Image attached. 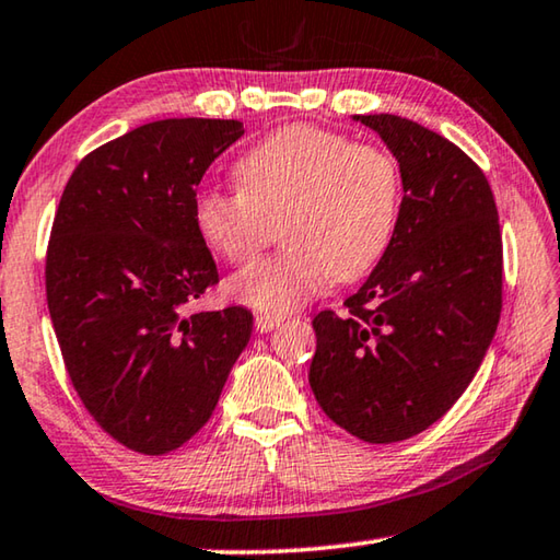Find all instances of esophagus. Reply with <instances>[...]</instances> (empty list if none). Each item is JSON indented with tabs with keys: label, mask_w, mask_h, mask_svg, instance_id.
Masks as SVG:
<instances>
[{
	"label": "esophagus",
	"mask_w": 560,
	"mask_h": 560,
	"mask_svg": "<svg viewBox=\"0 0 560 560\" xmlns=\"http://www.w3.org/2000/svg\"><path fill=\"white\" fill-rule=\"evenodd\" d=\"M283 318L281 316H273V314H256V331L261 334H269L273 328L281 326Z\"/></svg>",
	"instance_id": "34e87169"
}]
</instances>
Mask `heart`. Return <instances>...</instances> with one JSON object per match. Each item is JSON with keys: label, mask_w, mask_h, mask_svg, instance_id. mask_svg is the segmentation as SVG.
Returning a JSON list of instances; mask_svg holds the SVG:
<instances>
[{"label": "heart", "mask_w": 560, "mask_h": 560, "mask_svg": "<svg viewBox=\"0 0 560 560\" xmlns=\"http://www.w3.org/2000/svg\"><path fill=\"white\" fill-rule=\"evenodd\" d=\"M238 191H201L194 226L229 264L271 242L287 252L238 271L229 294L264 314H291L336 281L371 271L392 242L401 176L394 156L334 131L294 124L271 131L234 164Z\"/></svg>", "instance_id": "obj_1"}]
</instances>
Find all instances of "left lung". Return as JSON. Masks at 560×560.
<instances>
[{"instance_id":"8db88e82","label":"left lung","mask_w":560,"mask_h":560,"mask_svg":"<svg viewBox=\"0 0 560 560\" xmlns=\"http://www.w3.org/2000/svg\"><path fill=\"white\" fill-rule=\"evenodd\" d=\"M351 119L396 156L404 199L349 312L314 318L308 384L351 436L396 443L436 423L481 366L501 316V226L488 179L454 141L396 114Z\"/></svg>"}]
</instances>
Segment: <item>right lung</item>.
<instances>
[{"label":"right lung","mask_w":560,"mask_h":560,"mask_svg":"<svg viewBox=\"0 0 560 560\" xmlns=\"http://www.w3.org/2000/svg\"><path fill=\"white\" fill-rule=\"evenodd\" d=\"M242 135L236 119L149 121L86 154L61 194L51 324L89 413L139 454H168L211 419L252 339L244 306L189 314L219 279L194 189Z\"/></svg>","instance_id":"obj_1"}]
</instances>
